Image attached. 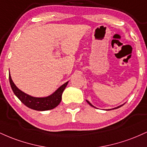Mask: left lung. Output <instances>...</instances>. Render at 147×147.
<instances>
[{
	"instance_id": "obj_1",
	"label": "left lung",
	"mask_w": 147,
	"mask_h": 147,
	"mask_svg": "<svg viewBox=\"0 0 147 147\" xmlns=\"http://www.w3.org/2000/svg\"><path fill=\"white\" fill-rule=\"evenodd\" d=\"M86 102H88V104H90V106H92V107H94V108H95V106H92V104H90V102H88V101H87V100H86ZM123 105H124V104H122V105H120V106H117V107H116V108H114V109H118V108H119V107H121V106H123Z\"/></svg>"
}]
</instances>
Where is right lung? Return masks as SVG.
Segmentation results:
<instances>
[{
    "mask_svg": "<svg viewBox=\"0 0 147 147\" xmlns=\"http://www.w3.org/2000/svg\"><path fill=\"white\" fill-rule=\"evenodd\" d=\"M9 79L10 86L11 89L15 94V95L21 100V102L24 104L27 107L36 111H48L55 109L59 104L61 101V96L63 90L68 85V82L65 83L61 86L57 90L52 94L51 95L46 97H32L28 94L25 93L23 91L18 88L13 82L11 78L10 73L9 74Z\"/></svg>",
    "mask_w": 147,
    "mask_h": 147,
    "instance_id": "add662e5",
    "label": "right lung"
}]
</instances>
